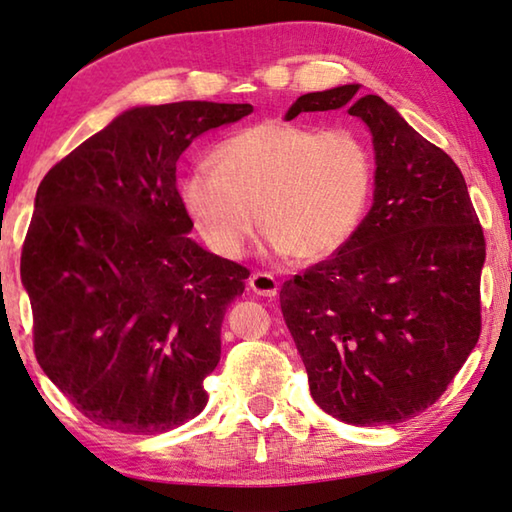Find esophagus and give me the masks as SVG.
I'll return each mask as SVG.
<instances>
[{"mask_svg":"<svg viewBox=\"0 0 512 512\" xmlns=\"http://www.w3.org/2000/svg\"><path fill=\"white\" fill-rule=\"evenodd\" d=\"M249 290L254 294H261V297L272 299V297H276V292H279V283H276L272 274L254 272L249 276Z\"/></svg>","mask_w":512,"mask_h":512,"instance_id":"esophagus-1","label":"esophagus"}]
</instances>
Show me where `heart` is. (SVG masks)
Returning a JSON list of instances; mask_svg holds the SVG:
<instances>
[{"mask_svg": "<svg viewBox=\"0 0 512 512\" xmlns=\"http://www.w3.org/2000/svg\"><path fill=\"white\" fill-rule=\"evenodd\" d=\"M179 182V202L206 245L240 258L261 227L276 254L319 263L353 240L375 191V159L346 128L261 121L211 152Z\"/></svg>", "mask_w": 512, "mask_h": 512, "instance_id": "b5f03b06", "label": "heart"}]
</instances>
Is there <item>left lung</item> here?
<instances>
[{
	"label": "left lung",
	"mask_w": 512,
	"mask_h": 512,
	"mask_svg": "<svg viewBox=\"0 0 512 512\" xmlns=\"http://www.w3.org/2000/svg\"><path fill=\"white\" fill-rule=\"evenodd\" d=\"M348 107L375 150L373 206L333 258L281 288L317 405L396 425L443 396L481 333L486 240L459 166L360 85L303 94L285 114Z\"/></svg>",
	"instance_id": "left-lung-1"
}]
</instances>
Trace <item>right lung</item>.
I'll list each match as a JSON object with an SVG mask.
<instances>
[{
  "instance_id": "add662e5",
  "label": "right lung",
  "mask_w": 512,
  "mask_h": 512,
  "mask_svg": "<svg viewBox=\"0 0 512 512\" xmlns=\"http://www.w3.org/2000/svg\"><path fill=\"white\" fill-rule=\"evenodd\" d=\"M251 112L209 101L132 107L38 186L20 263L35 357L96 425L159 434L206 407L224 312L249 270L188 238L177 159Z\"/></svg>"
}]
</instances>
